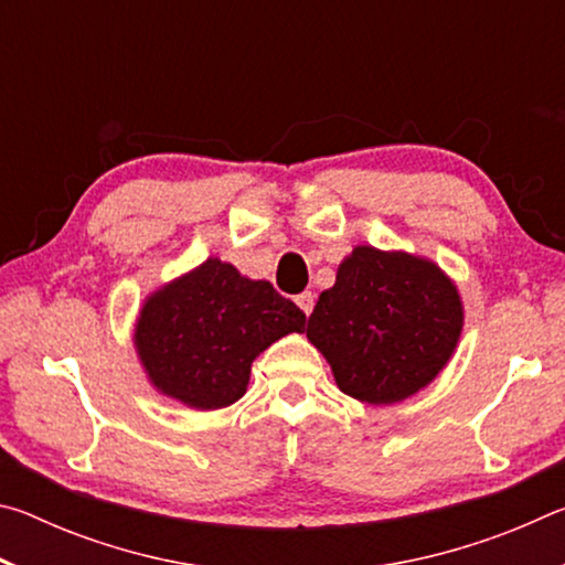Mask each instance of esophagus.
I'll return each instance as SVG.
<instances>
[{
	"label": "esophagus",
	"instance_id": "34e87169",
	"mask_svg": "<svg viewBox=\"0 0 565 565\" xmlns=\"http://www.w3.org/2000/svg\"><path fill=\"white\" fill-rule=\"evenodd\" d=\"M296 303H299V309L306 313V317H309V313L313 311V303H317V299H313L311 291H303V294L296 296Z\"/></svg>",
	"mask_w": 565,
	"mask_h": 565
}]
</instances>
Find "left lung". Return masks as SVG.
Wrapping results in <instances>:
<instances>
[{
  "label": "left lung",
  "mask_w": 565,
  "mask_h": 565,
  "mask_svg": "<svg viewBox=\"0 0 565 565\" xmlns=\"http://www.w3.org/2000/svg\"><path fill=\"white\" fill-rule=\"evenodd\" d=\"M463 331L456 284L426 256L353 246L321 291L306 339L343 394L388 406L418 394L451 361Z\"/></svg>",
  "instance_id": "left-lung-1"
}]
</instances>
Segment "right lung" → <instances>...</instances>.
I'll list each match as a JSON object with an SVG mask.
<instances>
[{
	"label": "right lung",
	"mask_w": 565,
	"mask_h": 565,
	"mask_svg": "<svg viewBox=\"0 0 565 565\" xmlns=\"http://www.w3.org/2000/svg\"><path fill=\"white\" fill-rule=\"evenodd\" d=\"M303 327V311L269 281L209 256L147 296L134 323V349L161 396L216 411L246 394L262 351Z\"/></svg>",
	"instance_id": "obj_1"
}]
</instances>
